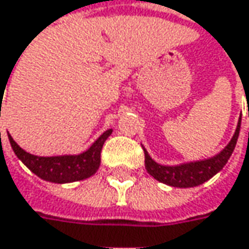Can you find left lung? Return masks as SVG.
<instances>
[{
    "label": "left lung",
    "instance_id": "left-lung-1",
    "mask_svg": "<svg viewBox=\"0 0 249 249\" xmlns=\"http://www.w3.org/2000/svg\"><path fill=\"white\" fill-rule=\"evenodd\" d=\"M239 128H241V118L238 120L237 129L234 137L231 138L230 144L224 148L219 154H216L213 158L204 160V161H195V162H187L175 167L168 165H161L155 162L145 151V170L149 175H152L157 181L167 184L171 187L177 188H191L204 184L210 178H213L216 172L224 168V165L228 162L231 154L234 152V148L237 145L238 135H239Z\"/></svg>",
    "mask_w": 249,
    "mask_h": 249
}]
</instances>
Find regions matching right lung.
Segmentation results:
<instances>
[{
	"label": "right lung",
	"instance_id": "right-lung-1",
	"mask_svg": "<svg viewBox=\"0 0 249 249\" xmlns=\"http://www.w3.org/2000/svg\"><path fill=\"white\" fill-rule=\"evenodd\" d=\"M112 129H107L101 137L88 148L85 152L78 155H58V157H38L33 155L19 147L8 134L10 144L15 155L39 178L55 182L67 184L81 181L94 175L101 164V149L107 138L111 135ZM1 135V134H0Z\"/></svg>",
	"mask_w": 249,
	"mask_h": 249
}]
</instances>
